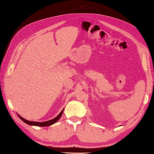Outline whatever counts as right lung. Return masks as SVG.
Returning a JSON list of instances; mask_svg holds the SVG:
<instances>
[{
    "mask_svg": "<svg viewBox=\"0 0 154 154\" xmlns=\"http://www.w3.org/2000/svg\"><path fill=\"white\" fill-rule=\"evenodd\" d=\"M63 112V110H62L61 112L59 114V115L58 116H57L55 118L48 121V122H29V121H27L25 119H24L23 118H22L21 116H20L18 114V117L20 118V119H22V121H23L24 123L28 124L29 125H35V126H38V127H48V126H50L51 125H53L54 123H55L56 122H57V121L61 117V116L62 115V113Z\"/></svg>",
    "mask_w": 154,
    "mask_h": 154,
    "instance_id": "right-lung-1",
    "label": "right lung"
}]
</instances>
